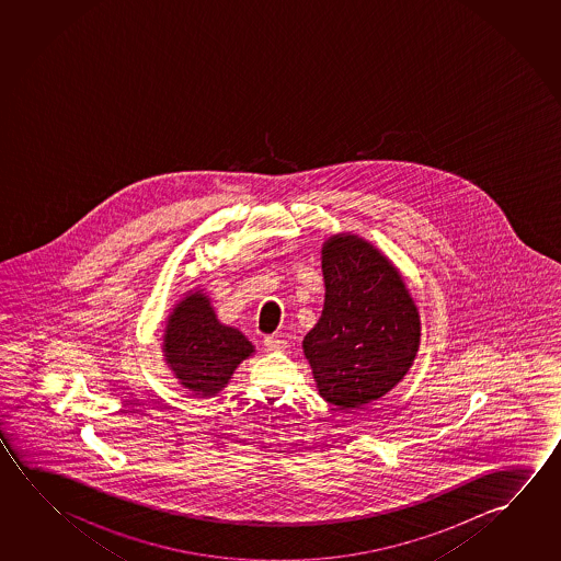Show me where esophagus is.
Segmentation results:
<instances>
[{"mask_svg":"<svg viewBox=\"0 0 561 561\" xmlns=\"http://www.w3.org/2000/svg\"><path fill=\"white\" fill-rule=\"evenodd\" d=\"M285 344H287V342H285L284 339L274 336V334L264 339V346H266L267 352H284Z\"/></svg>","mask_w":561,"mask_h":561,"instance_id":"34e87169","label":"esophagus"}]
</instances>
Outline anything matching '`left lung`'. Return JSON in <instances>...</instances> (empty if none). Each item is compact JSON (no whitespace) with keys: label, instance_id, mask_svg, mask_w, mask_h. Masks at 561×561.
<instances>
[{"label":"left lung","instance_id":"left-lung-1","mask_svg":"<svg viewBox=\"0 0 561 561\" xmlns=\"http://www.w3.org/2000/svg\"><path fill=\"white\" fill-rule=\"evenodd\" d=\"M327 299L304 340L324 401L339 409L386 396L411 368L421 321L393 264L369 242L336 234L322 247Z\"/></svg>","mask_w":561,"mask_h":561}]
</instances>
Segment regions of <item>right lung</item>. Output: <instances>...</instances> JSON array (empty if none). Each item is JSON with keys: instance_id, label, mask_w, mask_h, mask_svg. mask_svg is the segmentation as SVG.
<instances>
[{"instance_id": "right-lung-1", "label": "right lung", "mask_w": 561, "mask_h": 561, "mask_svg": "<svg viewBox=\"0 0 561 561\" xmlns=\"http://www.w3.org/2000/svg\"><path fill=\"white\" fill-rule=\"evenodd\" d=\"M165 362L195 396H215L229 383L232 371L254 352L249 339L217 321L209 299L202 294L185 297L168 319Z\"/></svg>"}]
</instances>
